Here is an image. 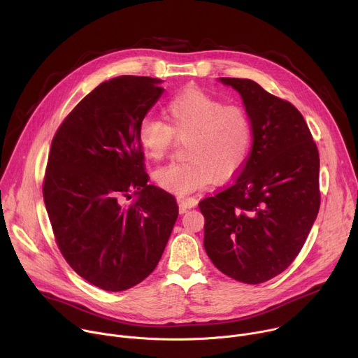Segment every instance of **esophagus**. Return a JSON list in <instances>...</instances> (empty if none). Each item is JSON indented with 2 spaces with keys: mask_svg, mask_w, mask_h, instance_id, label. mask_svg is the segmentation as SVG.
<instances>
[{
  "mask_svg": "<svg viewBox=\"0 0 358 358\" xmlns=\"http://www.w3.org/2000/svg\"><path fill=\"white\" fill-rule=\"evenodd\" d=\"M177 202H178V207H180V213L181 214L187 213V210H189V208L196 207V203H198L196 198H194V196H178Z\"/></svg>",
  "mask_w": 358,
  "mask_h": 358,
  "instance_id": "34e87169",
  "label": "esophagus"
}]
</instances>
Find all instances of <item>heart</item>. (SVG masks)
Wrapping results in <instances>:
<instances>
[{"label":"heart","mask_w":358,"mask_h":358,"mask_svg":"<svg viewBox=\"0 0 358 358\" xmlns=\"http://www.w3.org/2000/svg\"><path fill=\"white\" fill-rule=\"evenodd\" d=\"M169 124L147 117L137 131L144 155L162 160L174 138H187L185 157L155 173L157 184L184 195L236 176L249 159L252 123L248 113L199 89H187L169 100L164 108Z\"/></svg>","instance_id":"1"}]
</instances>
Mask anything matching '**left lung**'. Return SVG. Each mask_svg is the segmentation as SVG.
Wrapping results in <instances>:
<instances>
[{
  "label": "left lung",
  "mask_w": 358,
  "mask_h": 358,
  "mask_svg": "<svg viewBox=\"0 0 358 358\" xmlns=\"http://www.w3.org/2000/svg\"><path fill=\"white\" fill-rule=\"evenodd\" d=\"M235 89L252 123L248 162L229 187L202 199L203 248L227 276L258 285L299 255L320 208L316 143L300 112L250 79Z\"/></svg>",
  "instance_id": "left-lung-1"
}]
</instances>
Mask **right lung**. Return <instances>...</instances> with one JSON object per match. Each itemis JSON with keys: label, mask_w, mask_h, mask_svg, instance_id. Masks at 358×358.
<instances>
[{"label": "right lung", "mask_w": 358, "mask_h": 358, "mask_svg": "<svg viewBox=\"0 0 358 358\" xmlns=\"http://www.w3.org/2000/svg\"><path fill=\"white\" fill-rule=\"evenodd\" d=\"M162 82L117 76L100 83L50 144L42 191L57 243L79 276L108 292L130 289L156 269L178 217L176 198L147 182L137 138Z\"/></svg>", "instance_id": "1"}]
</instances>
